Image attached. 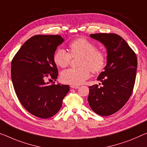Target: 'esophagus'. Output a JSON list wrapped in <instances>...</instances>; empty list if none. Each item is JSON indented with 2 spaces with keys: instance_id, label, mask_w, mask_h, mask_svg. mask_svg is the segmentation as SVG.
<instances>
[{
  "instance_id": "1",
  "label": "esophagus",
  "mask_w": 147,
  "mask_h": 147,
  "mask_svg": "<svg viewBox=\"0 0 147 147\" xmlns=\"http://www.w3.org/2000/svg\"><path fill=\"white\" fill-rule=\"evenodd\" d=\"M70 87L72 88V89H78L79 86H77V85H70Z\"/></svg>"
}]
</instances>
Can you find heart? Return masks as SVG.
Returning <instances> with one entry per match:
<instances>
[{
	"instance_id": "heart-1",
	"label": "heart",
	"mask_w": 147,
	"mask_h": 147,
	"mask_svg": "<svg viewBox=\"0 0 147 147\" xmlns=\"http://www.w3.org/2000/svg\"><path fill=\"white\" fill-rule=\"evenodd\" d=\"M69 53L62 49H58L53 55L54 62L57 66L66 67L71 58L80 57L78 65L80 67L64 70L60 75L63 83L72 85L82 84L93 73H99L105 68L107 55L105 52L96 49V45L84 37L72 40L69 44Z\"/></svg>"
}]
</instances>
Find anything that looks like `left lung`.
Returning a JSON list of instances; mask_svg holds the SVG:
<instances>
[{
  "label": "left lung",
  "mask_w": 147,
  "mask_h": 147,
  "mask_svg": "<svg viewBox=\"0 0 147 147\" xmlns=\"http://www.w3.org/2000/svg\"><path fill=\"white\" fill-rule=\"evenodd\" d=\"M90 37L105 45L108 55L105 71L97 79L102 85L89 87L88 102L97 114L108 116L120 110L131 96L136 78L137 56L125 40L115 33H95Z\"/></svg>",
  "instance_id": "obj_1"
}]
</instances>
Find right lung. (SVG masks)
<instances>
[{"instance_id":"1","label":"right lung","mask_w":147,"mask_h":147,"mask_svg":"<svg viewBox=\"0 0 147 147\" xmlns=\"http://www.w3.org/2000/svg\"><path fill=\"white\" fill-rule=\"evenodd\" d=\"M64 41L58 35L33 36L22 45L11 63V78L16 94L27 111L38 118H51L59 111L69 90L68 85L49 84L58 75L53 55Z\"/></svg>"}]
</instances>
